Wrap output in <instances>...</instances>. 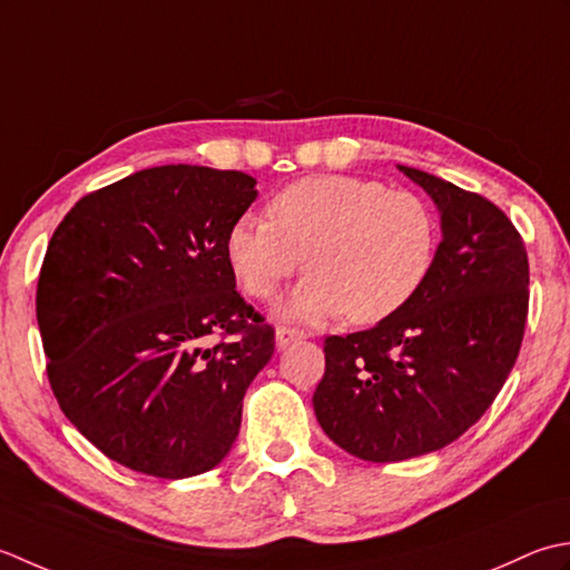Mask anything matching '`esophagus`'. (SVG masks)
Returning a JSON list of instances; mask_svg holds the SVG:
<instances>
[{
    "label": "esophagus",
    "mask_w": 570,
    "mask_h": 570,
    "mask_svg": "<svg viewBox=\"0 0 570 570\" xmlns=\"http://www.w3.org/2000/svg\"><path fill=\"white\" fill-rule=\"evenodd\" d=\"M305 336H307V332L295 330V327H277L275 330V344H277V350H285L287 344L305 340Z\"/></svg>",
    "instance_id": "esophagus-1"
}]
</instances>
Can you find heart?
Returning a JSON list of instances; mask_svg holds the SVG:
<instances>
[{
  "instance_id": "obj_1",
  "label": "heart",
  "mask_w": 570,
  "mask_h": 570,
  "mask_svg": "<svg viewBox=\"0 0 570 570\" xmlns=\"http://www.w3.org/2000/svg\"><path fill=\"white\" fill-rule=\"evenodd\" d=\"M271 218L240 216L226 261L248 295L273 299L302 263L307 275L281 315L320 324H374L417 295L438 253V218L425 199L346 174H320L275 194Z\"/></svg>"
}]
</instances>
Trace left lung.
I'll return each instance as SVG.
<instances>
[{"instance_id":"obj_1","label":"left lung","mask_w":570,"mask_h":570,"mask_svg":"<svg viewBox=\"0 0 570 570\" xmlns=\"http://www.w3.org/2000/svg\"><path fill=\"white\" fill-rule=\"evenodd\" d=\"M399 169L440 212L435 263L396 315L324 340L312 396L322 431L368 462L425 455L478 423L517 362L529 312L527 248L502 208L428 171Z\"/></svg>"}]
</instances>
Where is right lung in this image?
<instances>
[{
	"mask_svg": "<svg viewBox=\"0 0 570 570\" xmlns=\"http://www.w3.org/2000/svg\"><path fill=\"white\" fill-rule=\"evenodd\" d=\"M243 171L167 165L83 196L53 230L37 289L51 391L102 455L161 480L228 455L275 330L236 293L228 228Z\"/></svg>",
	"mask_w": 570,
	"mask_h": 570,
	"instance_id": "1",
	"label": "right lung"
}]
</instances>
